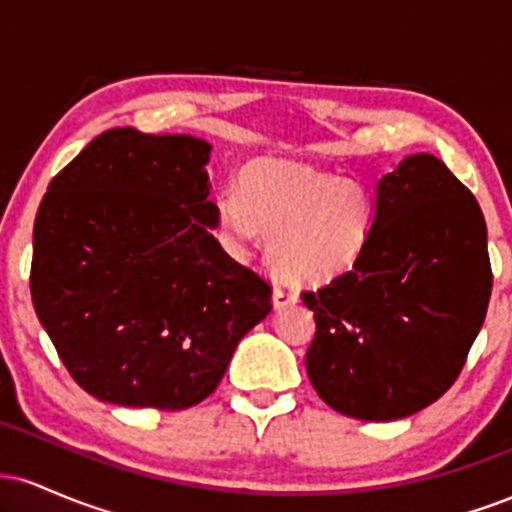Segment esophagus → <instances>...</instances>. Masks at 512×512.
<instances>
[{
	"label": "esophagus",
	"instance_id": "esophagus-1",
	"mask_svg": "<svg viewBox=\"0 0 512 512\" xmlns=\"http://www.w3.org/2000/svg\"><path fill=\"white\" fill-rule=\"evenodd\" d=\"M272 303H274V310L291 308V305L298 303V293L291 291V289H284V286H274Z\"/></svg>",
	"mask_w": 512,
	"mask_h": 512
}]
</instances>
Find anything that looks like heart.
Masks as SVG:
<instances>
[{
	"label": "heart",
	"mask_w": 512,
	"mask_h": 512,
	"mask_svg": "<svg viewBox=\"0 0 512 512\" xmlns=\"http://www.w3.org/2000/svg\"><path fill=\"white\" fill-rule=\"evenodd\" d=\"M238 190L216 197V226L236 248L269 240V264L298 286L330 284L361 262L375 226L373 195L308 163L262 158Z\"/></svg>",
	"instance_id": "1"
}]
</instances>
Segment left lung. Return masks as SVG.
Segmentation results:
<instances>
[{
  "mask_svg": "<svg viewBox=\"0 0 512 512\" xmlns=\"http://www.w3.org/2000/svg\"><path fill=\"white\" fill-rule=\"evenodd\" d=\"M486 221L431 154H411L375 187V226L351 272L305 291L315 339L305 368L339 414L397 421L448 392L491 298Z\"/></svg>",
  "mask_w": 512,
  "mask_h": 512,
  "instance_id": "left-lung-1",
  "label": "left lung"
}]
</instances>
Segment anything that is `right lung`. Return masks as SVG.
I'll list each match as a JSON object with an SVG mask.
<instances>
[{"label":"right lung","mask_w":512,"mask_h":512,"mask_svg":"<svg viewBox=\"0 0 512 512\" xmlns=\"http://www.w3.org/2000/svg\"><path fill=\"white\" fill-rule=\"evenodd\" d=\"M211 144L115 127L48 185L33 226L40 325L88 395L180 411L221 383L272 289L211 236Z\"/></svg>","instance_id":"1"}]
</instances>
